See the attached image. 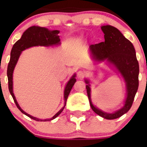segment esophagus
<instances>
[{"mask_svg": "<svg viewBox=\"0 0 147 147\" xmlns=\"http://www.w3.org/2000/svg\"><path fill=\"white\" fill-rule=\"evenodd\" d=\"M86 75V72L84 70H79L77 72V76H78L79 78H83V77Z\"/></svg>", "mask_w": 147, "mask_h": 147, "instance_id": "1", "label": "esophagus"}]
</instances>
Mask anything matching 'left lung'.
<instances>
[{
	"label": "left lung",
	"mask_w": 147,
	"mask_h": 147,
	"mask_svg": "<svg viewBox=\"0 0 147 147\" xmlns=\"http://www.w3.org/2000/svg\"><path fill=\"white\" fill-rule=\"evenodd\" d=\"M105 41L89 47L88 55L93 61H106V64L119 72L125 96L122 105L113 111H103L93 104L91 96L90 80L84 79L88 97L92 109L99 116L106 119H114L121 117L131 109L138 91L139 81V63L134 46L119 30L111 25L102 27Z\"/></svg>",
	"instance_id": "1"
}]
</instances>
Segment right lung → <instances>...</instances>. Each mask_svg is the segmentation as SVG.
Masks as SVG:
<instances>
[{
  "instance_id": "1",
  "label": "right lung",
  "mask_w": 147,
  "mask_h": 147,
  "mask_svg": "<svg viewBox=\"0 0 147 147\" xmlns=\"http://www.w3.org/2000/svg\"><path fill=\"white\" fill-rule=\"evenodd\" d=\"M59 30H48V29L45 28H41L38 26H32L28 29L22 35L21 38L15 43V44L11 49V54H10V59L9 64L7 66V75L8 78V84H9V90L10 94L12 96V98L14 99L15 104L20 111L27 115L28 117L31 118V119H34L36 121H50L56 118L57 116L59 115L61 113L63 110L65 104H66V100L68 98L69 93L71 90L72 86L76 82V74L75 73L72 76L71 78L68 81L64 90V101H65V104L59 111L53 115V117L51 118H43L38 116H35L34 115L28 113L27 110H25L24 108L20 102L16 98V95L14 93V81H13V72L16 66V63L21 55V52L23 50L28 49L33 46H52L53 45L60 44L59 41ZM20 51H19V50ZM19 52H18V51Z\"/></svg>"
}]
</instances>
